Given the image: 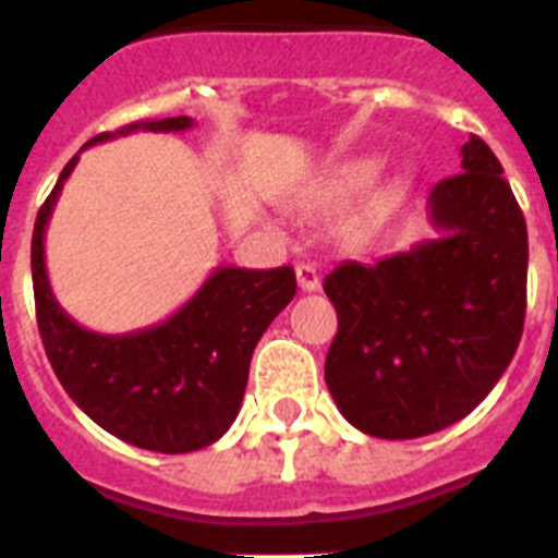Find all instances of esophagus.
<instances>
[{
  "label": "esophagus",
  "mask_w": 558,
  "mask_h": 558,
  "mask_svg": "<svg viewBox=\"0 0 558 558\" xmlns=\"http://www.w3.org/2000/svg\"><path fill=\"white\" fill-rule=\"evenodd\" d=\"M294 275H298V287H301L303 292H318L320 289V275L315 266L301 264L298 269H294Z\"/></svg>",
  "instance_id": "obj_1"
}]
</instances>
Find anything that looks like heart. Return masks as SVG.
Masks as SVG:
<instances>
[{
	"label": "heart",
	"mask_w": 558,
	"mask_h": 558,
	"mask_svg": "<svg viewBox=\"0 0 558 558\" xmlns=\"http://www.w3.org/2000/svg\"><path fill=\"white\" fill-rule=\"evenodd\" d=\"M378 174H381L378 157H357V160L341 162V166H335L303 189H298L292 194V208H298L306 217H332L350 203H355L375 183ZM381 217L384 201H373L343 223V238L352 240V243L364 240L375 226L381 223Z\"/></svg>",
	"instance_id": "obj_1"
}]
</instances>
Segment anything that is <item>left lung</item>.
<instances>
[{
	"label": "left lung",
	"mask_w": 558,
	"mask_h": 558,
	"mask_svg": "<svg viewBox=\"0 0 558 558\" xmlns=\"http://www.w3.org/2000/svg\"><path fill=\"white\" fill-rule=\"evenodd\" d=\"M438 238L324 280L338 312L326 355L335 404L366 436L421 438L482 404L515 355L527 306V226L482 137L429 192Z\"/></svg>",
	"instance_id": "left-lung-1"
}]
</instances>
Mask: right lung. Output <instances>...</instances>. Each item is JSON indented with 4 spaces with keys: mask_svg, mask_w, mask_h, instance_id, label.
Wrapping results in <instances>:
<instances>
[{
    "mask_svg": "<svg viewBox=\"0 0 558 558\" xmlns=\"http://www.w3.org/2000/svg\"><path fill=\"white\" fill-rule=\"evenodd\" d=\"M192 117L140 120L106 131L83 148L131 131H185ZM80 154L59 174L36 215L31 240L36 324L59 384L80 410L122 441L154 452H192L215 444L238 418L248 364L266 326L287 310L292 266H220L169 320L129 335H99L68 318L45 271V229Z\"/></svg>",
    "mask_w": 558,
    "mask_h": 558,
    "instance_id": "right-lung-1",
    "label": "right lung"
}]
</instances>
